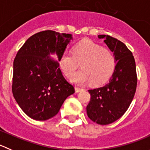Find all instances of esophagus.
Returning a JSON list of instances; mask_svg holds the SVG:
<instances>
[{
  "mask_svg": "<svg viewBox=\"0 0 150 150\" xmlns=\"http://www.w3.org/2000/svg\"><path fill=\"white\" fill-rule=\"evenodd\" d=\"M81 91H83V89L78 87V86H75V92H81Z\"/></svg>",
  "mask_w": 150,
  "mask_h": 150,
  "instance_id": "34e87169",
  "label": "esophagus"
}]
</instances>
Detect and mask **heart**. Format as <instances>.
Listing matches in <instances>:
<instances>
[{"label": "heart", "mask_w": 150, "mask_h": 150, "mask_svg": "<svg viewBox=\"0 0 150 150\" xmlns=\"http://www.w3.org/2000/svg\"><path fill=\"white\" fill-rule=\"evenodd\" d=\"M81 64V70L74 74L71 81L83 84L105 83L110 78L115 67V58L110 50L103 48L90 40H83L75 44L71 53L62 54L59 60L63 73L70 77Z\"/></svg>", "instance_id": "b5f03b06"}]
</instances>
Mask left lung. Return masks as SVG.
I'll list each match as a JSON object with an SVG mask.
<instances>
[{"instance_id": "obj_1", "label": "left lung", "mask_w": 150, "mask_h": 150, "mask_svg": "<svg viewBox=\"0 0 150 150\" xmlns=\"http://www.w3.org/2000/svg\"><path fill=\"white\" fill-rule=\"evenodd\" d=\"M98 38H103L113 52L116 65L108 83L88 90L91 98L86 113L92 121L107 125L119 119L128 110L136 91V67L132 53L124 43L106 35H100Z\"/></svg>"}]
</instances>
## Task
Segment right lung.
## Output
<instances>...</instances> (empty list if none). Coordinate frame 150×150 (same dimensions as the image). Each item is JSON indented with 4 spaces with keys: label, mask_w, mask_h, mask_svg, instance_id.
Masks as SVG:
<instances>
[{
    "label": "right lung",
    "mask_w": 150,
    "mask_h": 150,
    "mask_svg": "<svg viewBox=\"0 0 150 150\" xmlns=\"http://www.w3.org/2000/svg\"><path fill=\"white\" fill-rule=\"evenodd\" d=\"M71 34L46 30L31 36L18 52L13 63L12 93L29 117L46 121L58 114L64 100L75 92L63 76L59 61Z\"/></svg>",
    "instance_id": "right-lung-1"
}]
</instances>
